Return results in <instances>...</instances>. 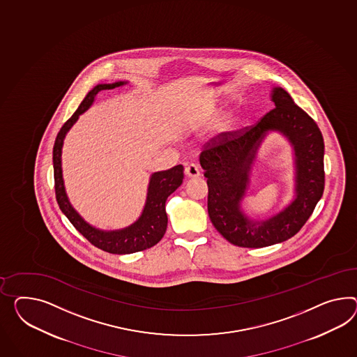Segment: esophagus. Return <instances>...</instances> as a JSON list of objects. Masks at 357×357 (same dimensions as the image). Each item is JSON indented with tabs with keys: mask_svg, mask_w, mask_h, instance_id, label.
Listing matches in <instances>:
<instances>
[{
	"mask_svg": "<svg viewBox=\"0 0 357 357\" xmlns=\"http://www.w3.org/2000/svg\"><path fill=\"white\" fill-rule=\"evenodd\" d=\"M185 174L188 176V177H199L201 176V171H199V168H198V165H189L185 167Z\"/></svg>",
	"mask_w": 357,
	"mask_h": 357,
	"instance_id": "obj_1",
	"label": "esophagus"
}]
</instances>
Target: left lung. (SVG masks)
<instances>
[{
	"instance_id": "obj_1",
	"label": "left lung",
	"mask_w": 357,
	"mask_h": 357,
	"mask_svg": "<svg viewBox=\"0 0 357 357\" xmlns=\"http://www.w3.org/2000/svg\"><path fill=\"white\" fill-rule=\"evenodd\" d=\"M275 109L243 133H222L219 142L199 156L208 185V215L230 243L259 248L295 236L310 219L325 185L324 138L317 124L295 105L281 86H273ZM271 131H278L294 147L296 186L292 202L266 220H252L241 210L257 151Z\"/></svg>"
}]
</instances>
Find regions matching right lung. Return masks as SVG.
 Segmentation results:
<instances>
[{"label": "right lung", "instance_id": "add662e5", "mask_svg": "<svg viewBox=\"0 0 357 357\" xmlns=\"http://www.w3.org/2000/svg\"><path fill=\"white\" fill-rule=\"evenodd\" d=\"M128 82H116L111 84H98L93 88L86 97L82 100L79 109L73 116L67 120L55 138L53 147V167H54L55 195L59 208L71 221L75 228L82 233L92 245L101 248L106 252L126 255L155 246L163 238L167 230V212L165 201L172 192L183 183V167L176 165L171 169L154 172L150 176L147 186L146 202L144 210L133 224L116 230H102L94 228L89 222L82 219L80 213L75 210L67 197L64 188L63 172H62V147L66 135L73 128L79 116L88 110L96 100V96L101 91L114 89Z\"/></svg>", "mask_w": 357, "mask_h": 357}]
</instances>
